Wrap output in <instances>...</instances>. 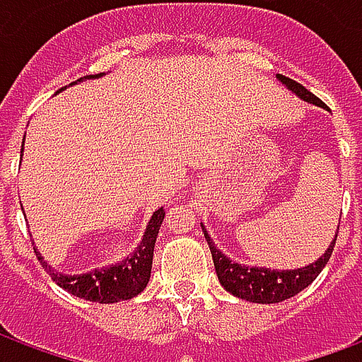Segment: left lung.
<instances>
[{"label":"left lung","mask_w":362,"mask_h":362,"mask_svg":"<svg viewBox=\"0 0 362 362\" xmlns=\"http://www.w3.org/2000/svg\"><path fill=\"white\" fill-rule=\"evenodd\" d=\"M277 79L285 87L293 90L295 95H298L303 100H306V103H312L316 104V106L326 108V104L322 103L316 95H312L310 90L304 89L300 83L293 81V79H288L285 75H277ZM204 235L207 244H209L213 264H215V272H217L221 285L227 288L228 293L238 296V298H244L248 303L262 304L283 303V300L298 295L303 288L308 287L312 281L318 277L320 272L326 267L327 259H329L332 252H334L335 240H337V235H335L334 243L329 244L326 254L322 258L316 259L314 264H310V266L300 267V269H291V272H275V269H266V267H248L243 266V264H236L233 259H228L223 252L217 250V246L213 244L211 236L207 235L205 228Z\"/></svg>","instance_id":"left-lung-1"}]
</instances>
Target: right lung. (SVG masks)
<instances>
[{
	"label": "right lung",
	"mask_w": 362,
	"mask_h": 362,
	"mask_svg": "<svg viewBox=\"0 0 362 362\" xmlns=\"http://www.w3.org/2000/svg\"><path fill=\"white\" fill-rule=\"evenodd\" d=\"M95 77H100V75H85L77 81L95 79ZM163 219H165V209L160 207V209L153 213L137 250L118 266L103 267V269H95V272L83 273V275H62V273L54 272L35 248L36 258L40 262V266L50 273L52 281H56L59 287L66 288L69 295L100 304L127 300V298H134L135 295H139L149 283L151 266H153V250H155V243H157L158 228L163 225Z\"/></svg>",
	"instance_id": "obj_1"
}]
</instances>
